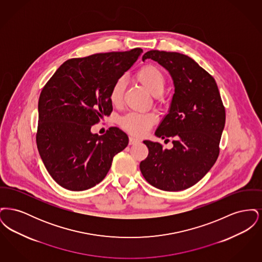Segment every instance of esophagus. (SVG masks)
Here are the masks:
<instances>
[{"label": "esophagus", "instance_id": "obj_1", "mask_svg": "<svg viewBox=\"0 0 262 262\" xmlns=\"http://www.w3.org/2000/svg\"><path fill=\"white\" fill-rule=\"evenodd\" d=\"M137 142H139V139H137L136 137H129V138H128V143H129V145L136 144Z\"/></svg>", "mask_w": 262, "mask_h": 262}]
</instances>
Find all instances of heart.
I'll use <instances>...</instances> for the list:
<instances>
[{"instance_id":"1","label":"heart","mask_w":262,"mask_h":262,"mask_svg":"<svg viewBox=\"0 0 262 262\" xmlns=\"http://www.w3.org/2000/svg\"><path fill=\"white\" fill-rule=\"evenodd\" d=\"M136 79L145 88L152 96L155 97L156 104L162 107L165 103L162 93L166 86V76L162 71L153 64L143 66L137 74ZM125 82L124 78H118L114 81L109 90V101L114 106H119L122 103L125 91ZM157 122L156 115L129 113L120 119L119 124L125 132L141 137L145 135Z\"/></svg>"}]
</instances>
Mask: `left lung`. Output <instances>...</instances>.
Masks as SVG:
<instances>
[{"instance_id": "left-lung-1", "label": "left lung", "mask_w": 262, "mask_h": 262, "mask_svg": "<svg viewBox=\"0 0 262 262\" xmlns=\"http://www.w3.org/2000/svg\"><path fill=\"white\" fill-rule=\"evenodd\" d=\"M152 59L172 75L174 93L170 112L155 135L173 137V148L144 140L148 148L139 168L151 186L166 191L192 187L215 164L220 152L226 112L214 77L187 55L151 50L142 61ZM169 141V139H166Z\"/></svg>"}]
</instances>
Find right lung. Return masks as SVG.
Wrapping results in <instances>:
<instances>
[{"label":"right lung","instance_id":"add662e5","mask_svg":"<svg viewBox=\"0 0 262 262\" xmlns=\"http://www.w3.org/2000/svg\"><path fill=\"white\" fill-rule=\"evenodd\" d=\"M142 52L97 53L63 62L40 93L36 144L51 177L61 187L79 191L96 186L128 137L111 126L103 136L90 128L113 106L109 90Z\"/></svg>","mask_w":262,"mask_h":262}]
</instances>
